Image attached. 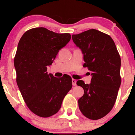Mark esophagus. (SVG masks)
<instances>
[{
  "label": "esophagus",
  "mask_w": 135,
  "mask_h": 135,
  "mask_svg": "<svg viewBox=\"0 0 135 135\" xmlns=\"http://www.w3.org/2000/svg\"><path fill=\"white\" fill-rule=\"evenodd\" d=\"M76 82H77V80H75V79H73V80H72V83H73V86L76 85Z\"/></svg>",
  "instance_id": "1"
}]
</instances>
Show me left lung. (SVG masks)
<instances>
[{"label": "left lung", "instance_id": "1", "mask_svg": "<svg viewBox=\"0 0 135 135\" xmlns=\"http://www.w3.org/2000/svg\"><path fill=\"white\" fill-rule=\"evenodd\" d=\"M73 42L84 54V67L92 75L90 84L82 80L77 85L84 90L78 100L80 110L91 120L106 116L115 104L121 84L120 56L109 35L97 29L73 34Z\"/></svg>", "mask_w": 135, "mask_h": 135}]
</instances>
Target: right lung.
I'll list each match as a JSON object with an SVG mask.
<instances>
[{
    "label": "right lung",
    "mask_w": 135,
    "mask_h": 135,
    "mask_svg": "<svg viewBox=\"0 0 135 135\" xmlns=\"http://www.w3.org/2000/svg\"><path fill=\"white\" fill-rule=\"evenodd\" d=\"M71 38L69 33L36 27L27 31L18 43L14 58L16 83L27 106L39 117L57 113L73 86L69 75L57 78L47 72V66Z\"/></svg>",
    "instance_id": "right-lung-1"
}]
</instances>
